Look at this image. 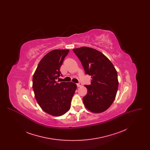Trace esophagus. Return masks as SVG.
I'll return each instance as SVG.
<instances>
[{
  "label": "esophagus",
  "mask_w": 150,
  "mask_h": 150,
  "mask_svg": "<svg viewBox=\"0 0 150 150\" xmlns=\"http://www.w3.org/2000/svg\"><path fill=\"white\" fill-rule=\"evenodd\" d=\"M81 86H82V83H79L77 84V86L78 87H80Z\"/></svg>",
  "instance_id": "obj_1"
}]
</instances>
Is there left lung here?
<instances>
[{"label":"left lung","mask_w":150,"mask_h":150,"mask_svg":"<svg viewBox=\"0 0 150 150\" xmlns=\"http://www.w3.org/2000/svg\"><path fill=\"white\" fill-rule=\"evenodd\" d=\"M86 74L91 76L88 92L83 98L86 108L94 113L106 111L114 102L119 86L114 66L103 53L93 48L83 47L73 50Z\"/></svg>","instance_id":"left-lung-1"}]
</instances>
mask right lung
Returning a JSON list of instances; mask_svg holds the SVG:
<instances>
[{
  "label": "right lung",
  "instance_id": "add662e5",
  "mask_svg": "<svg viewBox=\"0 0 150 150\" xmlns=\"http://www.w3.org/2000/svg\"><path fill=\"white\" fill-rule=\"evenodd\" d=\"M69 52L55 50L47 53L38 65L33 78V88L39 105L44 111L54 116L70 110L77 88L72 82L56 81L62 76L60 67Z\"/></svg>",
  "mask_w": 150,
  "mask_h": 150
}]
</instances>
